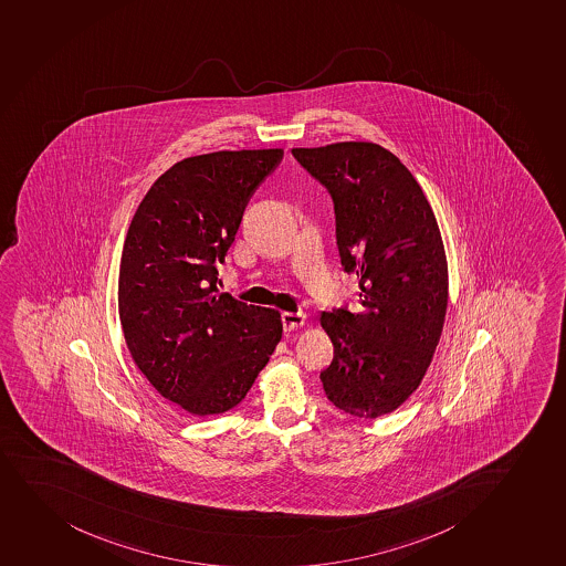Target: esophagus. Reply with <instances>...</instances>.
Here are the masks:
<instances>
[{
	"mask_svg": "<svg viewBox=\"0 0 566 566\" xmlns=\"http://www.w3.org/2000/svg\"><path fill=\"white\" fill-rule=\"evenodd\" d=\"M281 321H283L285 332H294L297 327L304 326L305 315L304 313H283Z\"/></svg>",
	"mask_w": 566,
	"mask_h": 566,
	"instance_id": "esophagus-1",
	"label": "esophagus"
}]
</instances>
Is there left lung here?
<instances>
[{"instance_id":"8db88e82","label":"left lung","mask_w":566,"mask_h":566,"mask_svg":"<svg viewBox=\"0 0 566 566\" xmlns=\"http://www.w3.org/2000/svg\"><path fill=\"white\" fill-rule=\"evenodd\" d=\"M292 155L334 197L340 264L359 286L354 313H321L334 343L322 387L348 416H386L421 384L446 322L449 270L434 210L380 145L340 142Z\"/></svg>"}]
</instances>
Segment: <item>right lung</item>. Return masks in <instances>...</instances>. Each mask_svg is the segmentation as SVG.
<instances>
[{
    "mask_svg": "<svg viewBox=\"0 0 566 566\" xmlns=\"http://www.w3.org/2000/svg\"><path fill=\"white\" fill-rule=\"evenodd\" d=\"M283 149L218 150L177 161L126 232L119 318L137 369L191 416L244 400L283 334L280 311L216 289L250 197Z\"/></svg>",
    "mask_w": 566,
    "mask_h": 566,
    "instance_id": "add662e5",
    "label": "right lung"
}]
</instances>
